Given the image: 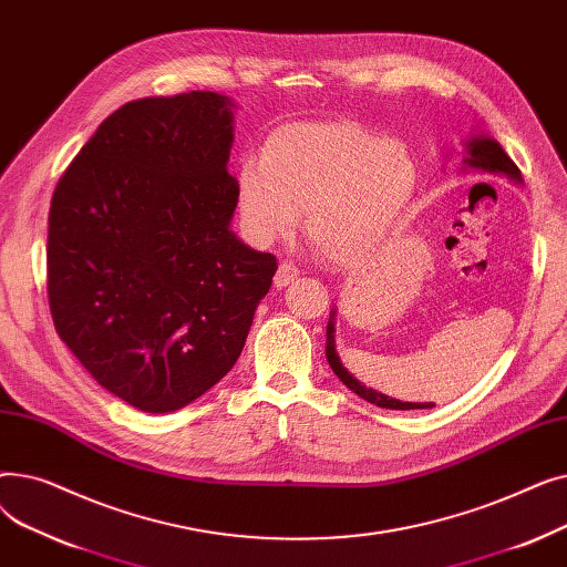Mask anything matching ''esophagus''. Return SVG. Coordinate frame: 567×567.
<instances>
[{"instance_id":"1","label":"esophagus","mask_w":567,"mask_h":567,"mask_svg":"<svg viewBox=\"0 0 567 567\" xmlns=\"http://www.w3.org/2000/svg\"><path fill=\"white\" fill-rule=\"evenodd\" d=\"M296 278H299V268H296V266L289 264V261H282V264L278 266V271H276L274 285H276L278 289H282V287L291 285Z\"/></svg>"}]
</instances>
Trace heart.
Segmentation results:
<instances>
[{
	"mask_svg": "<svg viewBox=\"0 0 567 567\" xmlns=\"http://www.w3.org/2000/svg\"><path fill=\"white\" fill-rule=\"evenodd\" d=\"M409 148L351 122H293L264 142L261 161L238 172L236 202L259 246L306 229L338 264L372 257L400 227L415 193Z\"/></svg>",
	"mask_w": 567,
	"mask_h": 567,
	"instance_id": "heart-1",
	"label": "heart"
}]
</instances>
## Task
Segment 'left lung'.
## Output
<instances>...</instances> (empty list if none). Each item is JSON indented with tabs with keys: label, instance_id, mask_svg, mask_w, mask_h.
<instances>
[{
	"label": "left lung",
	"instance_id": "1",
	"mask_svg": "<svg viewBox=\"0 0 567 567\" xmlns=\"http://www.w3.org/2000/svg\"><path fill=\"white\" fill-rule=\"evenodd\" d=\"M478 169L487 174H503L508 176L511 182L522 184V172L519 167L511 161V156L503 152V146L489 137V135H475L466 142V156H464V169ZM326 359H329V365L338 374V379L347 385L349 391H353L359 398L368 400L370 404H377L381 409H398V411H409V409H432L434 402H400L395 398L383 395L374 389H368L349 370L342 365L338 349H336V310H331L329 326H326Z\"/></svg>",
	"mask_w": 567,
	"mask_h": 567
}]
</instances>
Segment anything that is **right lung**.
<instances>
[{"mask_svg": "<svg viewBox=\"0 0 567 567\" xmlns=\"http://www.w3.org/2000/svg\"><path fill=\"white\" fill-rule=\"evenodd\" d=\"M231 99H140L59 178L48 218L54 329L105 391L176 411L236 363L278 261L229 229Z\"/></svg>", "mask_w": 567, "mask_h": 567, "instance_id": "right-lung-1", "label": "right lung"}]
</instances>
